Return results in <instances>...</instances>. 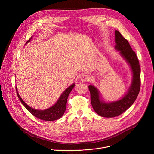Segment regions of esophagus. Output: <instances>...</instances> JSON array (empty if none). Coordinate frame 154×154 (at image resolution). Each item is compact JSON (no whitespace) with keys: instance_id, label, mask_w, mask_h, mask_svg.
Segmentation results:
<instances>
[{"instance_id":"34e87169","label":"esophagus","mask_w":154,"mask_h":154,"mask_svg":"<svg viewBox=\"0 0 154 154\" xmlns=\"http://www.w3.org/2000/svg\"><path fill=\"white\" fill-rule=\"evenodd\" d=\"M80 79H81V80L83 82H88V81H89V80H91V78L89 75L87 74H84L82 75Z\"/></svg>"}]
</instances>
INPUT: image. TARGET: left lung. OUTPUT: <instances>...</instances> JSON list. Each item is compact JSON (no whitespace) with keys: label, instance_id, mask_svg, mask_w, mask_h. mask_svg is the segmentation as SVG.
I'll return each mask as SVG.
<instances>
[{"label":"left lung","instance_id":"obj_1","mask_svg":"<svg viewBox=\"0 0 154 154\" xmlns=\"http://www.w3.org/2000/svg\"><path fill=\"white\" fill-rule=\"evenodd\" d=\"M115 37L116 50L119 51L120 55L130 66L132 79L131 86L125 95L114 102H105L101 99L97 88L94 85H88L92 107L97 114L103 117H114L122 114L134 103L140 88V67L135 52L118 30L115 31Z\"/></svg>","mask_w":154,"mask_h":154}]
</instances>
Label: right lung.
I'll list each match as a JSON object with an SVG mask.
<instances>
[{
  "instance_id": "right-lung-1",
  "label": "right lung",
  "mask_w": 154,
  "mask_h": 154,
  "mask_svg": "<svg viewBox=\"0 0 154 154\" xmlns=\"http://www.w3.org/2000/svg\"><path fill=\"white\" fill-rule=\"evenodd\" d=\"M32 38V37L28 40L27 43L29 42ZM74 86L75 84L74 83L70 85L69 87H67L66 89L62 92V94L60 96V97L54 106L45 110H38L30 107L20 97V96L19 94V92L17 91V87H16V92H17V94L20 101L22 102V103L23 105V106L27 109V110L30 113V114H32L35 117H37L43 120L53 121L60 119L63 115L65 111L66 110L67 102L69 95L73 89V88L74 87Z\"/></svg>"
}]
</instances>
